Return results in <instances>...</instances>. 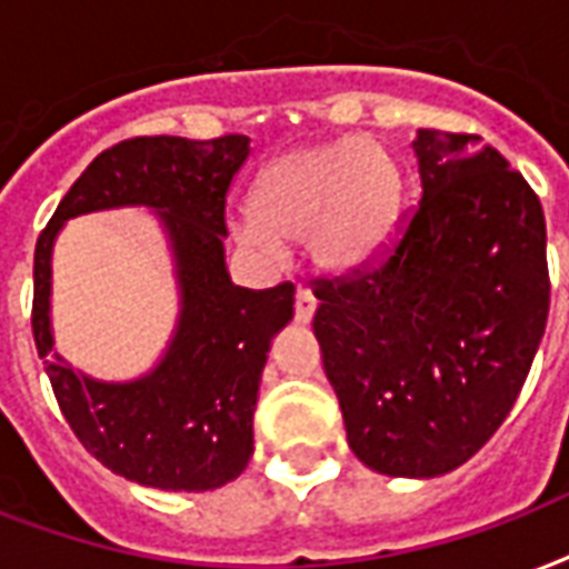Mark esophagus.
Masks as SVG:
<instances>
[{
  "instance_id": "1",
  "label": "esophagus",
  "mask_w": 569,
  "mask_h": 569,
  "mask_svg": "<svg viewBox=\"0 0 569 569\" xmlns=\"http://www.w3.org/2000/svg\"><path fill=\"white\" fill-rule=\"evenodd\" d=\"M313 313H316V298L310 295V289L298 286V292H295V322L307 325L310 319H313Z\"/></svg>"
}]
</instances>
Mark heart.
I'll return each instance as SVG.
<instances>
[{
  "label": "heart",
  "instance_id": "b5f03b06",
  "mask_svg": "<svg viewBox=\"0 0 569 569\" xmlns=\"http://www.w3.org/2000/svg\"><path fill=\"white\" fill-rule=\"evenodd\" d=\"M402 206V172L370 140L301 146L268 163L250 193V214L236 227L247 244L307 241L322 271H355L379 253Z\"/></svg>",
  "mask_w": 569,
  "mask_h": 569
}]
</instances>
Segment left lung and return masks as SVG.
Returning <instances> with one entry per match:
<instances>
[{
	"instance_id": "8db88e82",
	"label": "left lung",
	"mask_w": 569,
	"mask_h": 569,
	"mask_svg": "<svg viewBox=\"0 0 569 569\" xmlns=\"http://www.w3.org/2000/svg\"><path fill=\"white\" fill-rule=\"evenodd\" d=\"M423 197L376 262L316 277L313 333L349 448L439 477L483 448L549 316L543 206L483 137L418 130Z\"/></svg>"
}]
</instances>
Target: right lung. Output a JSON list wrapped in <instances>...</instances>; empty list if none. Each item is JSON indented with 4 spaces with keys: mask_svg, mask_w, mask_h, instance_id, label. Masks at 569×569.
<instances>
[{
    "mask_svg": "<svg viewBox=\"0 0 569 569\" xmlns=\"http://www.w3.org/2000/svg\"><path fill=\"white\" fill-rule=\"evenodd\" d=\"M250 137H133L82 169L34 244L32 333L56 402L80 445L133 483L206 492L253 457V411L271 337L292 319L295 286L244 289L227 274V197ZM119 204L161 208L182 283L180 331L137 382L107 386L52 355L49 253L64 219Z\"/></svg>",
    "mask_w": 569,
    "mask_h": 569,
    "instance_id": "add662e5",
    "label": "right lung"
}]
</instances>
